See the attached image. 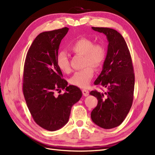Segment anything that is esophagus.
<instances>
[{
    "instance_id": "esophagus-1",
    "label": "esophagus",
    "mask_w": 155,
    "mask_h": 155,
    "mask_svg": "<svg viewBox=\"0 0 155 155\" xmlns=\"http://www.w3.org/2000/svg\"><path fill=\"white\" fill-rule=\"evenodd\" d=\"M83 94L84 96H88L89 95V92L88 91L86 90V89H83Z\"/></svg>"
}]
</instances>
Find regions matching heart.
Instances as JSON below:
<instances>
[{
  "label": "heart",
  "instance_id": "b5f03b06",
  "mask_svg": "<svg viewBox=\"0 0 155 155\" xmlns=\"http://www.w3.org/2000/svg\"><path fill=\"white\" fill-rule=\"evenodd\" d=\"M70 50L77 54L84 55L83 65L85 67L74 74L70 79L72 85L81 88L87 87L91 83L94 76V70L101 67L104 62L106 50L104 45L101 43H94L90 38L81 37L70 46ZM56 63L58 68L65 74L71 72L70 61L67 53L61 51L57 54Z\"/></svg>",
  "mask_w": 155,
  "mask_h": 155
}]
</instances>
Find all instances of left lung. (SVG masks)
<instances>
[{"instance_id":"left-lung-1","label":"left lung","mask_w":155,"mask_h":155,"mask_svg":"<svg viewBox=\"0 0 155 155\" xmlns=\"http://www.w3.org/2000/svg\"><path fill=\"white\" fill-rule=\"evenodd\" d=\"M92 29L104 34L109 45L102 71L94 83L107 88V91L90 92L98 101L91 116L96 125L109 129L123 122L132 106L134 88L133 66L127 45L119 32L109 28L92 27Z\"/></svg>"}]
</instances>
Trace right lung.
Instances as JSON below:
<instances>
[{
  "instance_id": "right-lung-1",
  "label": "right lung",
  "mask_w": 155,
  "mask_h": 155,
  "mask_svg": "<svg viewBox=\"0 0 155 155\" xmlns=\"http://www.w3.org/2000/svg\"><path fill=\"white\" fill-rule=\"evenodd\" d=\"M69 28L42 32L28 51L23 74V94L35 123L50 131L68 122L72 107L82 96L80 88L68 85L57 65L59 45ZM65 89L63 95L56 91Z\"/></svg>"
}]
</instances>
